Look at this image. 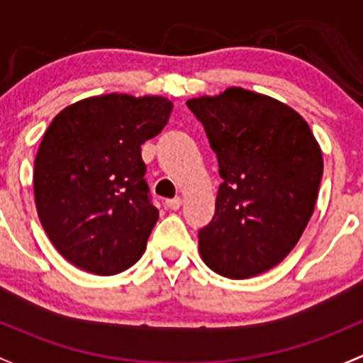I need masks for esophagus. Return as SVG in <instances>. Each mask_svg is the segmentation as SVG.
Returning <instances> with one entry per match:
<instances>
[{"mask_svg":"<svg viewBox=\"0 0 363 363\" xmlns=\"http://www.w3.org/2000/svg\"><path fill=\"white\" fill-rule=\"evenodd\" d=\"M180 206H182V199H180V197H174V199L166 201V208H169V209H180Z\"/></svg>","mask_w":363,"mask_h":363,"instance_id":"obj_1","label":"esophagus"}]
</instances>
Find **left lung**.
<instances>
[{
	"mask_svg": "<svg viewBox=\"0 0 363 363\" xmlns=\"http://www.w3.org/2000/svg\"><path fill=\"white\" fill-rule=\"evenodd\" d=\"M186 106L206 130L223 180L215 215L199 230L201 259L233 279L269 271L292 252L315 211L318 141L289 104L242 87Z\"/></svg>",
	"mask_w": 363,
	"mask_h": 363,
	"instance_id": "left-lung-1",
	"label": "left lung"
}]
</instances>
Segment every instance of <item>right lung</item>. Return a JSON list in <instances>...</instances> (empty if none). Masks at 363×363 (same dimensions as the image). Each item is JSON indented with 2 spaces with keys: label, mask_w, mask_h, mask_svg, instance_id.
Returning <instances> with one entry per match:
<instances>
[{
  "label": "right lung",
  "mask_w": 363,
  "mask_h": 363,
  "mask_svg": "<svg viewBox=\"0 0 363 363\" xmlns=\"http://www.w3.org/2000/svg\"><path fill=\"white\" fill-rule=\"evenodd\" d=\"M162 96L103 94L59 111L35 159V203L45 233L68 262L111 276L136 264L159 220L141 145L169 121Z\"/></svg>",
  "instance_id": "add662e5"
}]
</instances>
